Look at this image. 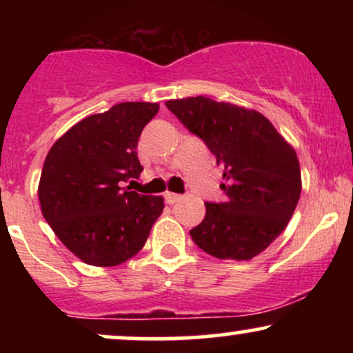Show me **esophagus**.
Segmentation results:
<instances>
[{
  "mask_svg": "<svg viewBox=\"0 0 353 353\" xmlns=\"http://www.w3.org/2000/svg\"><path fill=\"white\" fill-rule=\"evenodd\" d=\"M164 197H165V202H168V204H176L177 201L182 199L181 194H176V192H165Z\"/></svg>",
  "mask_w": 353,
  "mask_h": 353,
  "instance_id": "esophagus-1",
  "label": "esophagus"
}]
</instances>
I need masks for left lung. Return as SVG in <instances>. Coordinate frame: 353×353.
I'll use <instances>...</instances> for the list:
<instances>
[{"mask_svg":"<svg viewBox=\"0 0 353 353\" xmlns=\"http://www.w3.org/2000/svg\"><path fill=\"white\" fill-rule=\"evenodd\" d=\"M199 136L224 168L225 199L205 202V217L190 237L217 259L250 261L287 228L302 190L295 149L264 114L196 96L165 103Z\"/></svg>","mask_w":353,"mask_h":353,"instance_id":"left-lung-1","label":"left lung"}]
</instances>
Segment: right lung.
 I'll list each match as a JSON object with an SVG mask.
<instances>
[{"label": "right lung", "instance_id": "1", "mask_svg": "<svg viewBox=\"0 0 353 353\" xmlns=\"http://www.w3.org/2000/svg\"><path fill=\"white\" fill-rule=\"evenodd\" d=\"M157 103H121L84 117L52 144L38 197L54 234L84 264L119 265L143 249L163 214V196L124 188L143 165L137 141Z\"/></svg>", "mask_w": 353, "mask_h": 353}]
</instances>
